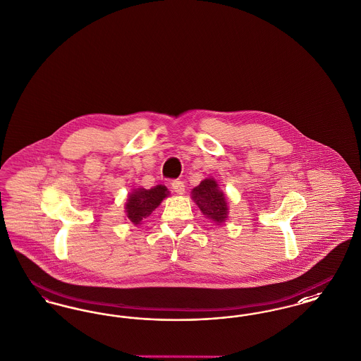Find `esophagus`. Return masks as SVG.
<instances>
[{
	"instance_id": "esophagus-1",
	"label": "esophagus",
	"mask_w": 361,
	"mask_h": 361,
	"mask_svg": "<svg viewBox=\"0 0 361 361\" xmlns=\"http://www.w3.org/2000/svg\"><path fill=\"white\" fill-rule=\"evenodd\" d=\"M172 189L177 193V195H184L185 192V185L183 181L180 180H173L172 181Z\"/></svg>"
}]
</instances>
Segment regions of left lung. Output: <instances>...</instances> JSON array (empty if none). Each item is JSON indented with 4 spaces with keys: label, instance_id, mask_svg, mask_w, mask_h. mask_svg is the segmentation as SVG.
Here are the masks:
<instances>
[{
    "label": "left lung",
    "instance_id": "8db88e82",
    "mask_svg": "<svg viewBox=\"0 0 361 361\" xmlns=\"http://www.w3.org/2000/svg\"><path fill=\"white\" fill-rule=\"evenodd\" d=\"M192 199L202 209L203 215L216 224H222L227 219V203L224 192L219 190L218 184L212 178L203 180L192 190Z\"/></svg>",
    "mask_w": 361,
    "mask_h": 361
}]
</instances>
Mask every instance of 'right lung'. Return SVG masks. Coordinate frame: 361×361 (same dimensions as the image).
Returning a JSON list of instances; mask_svg holds the SVG:
<instances>
[{"instance_id": "add662e5", "label": "right lung", "mask_w": 361, "mask_h": 361, "mask_svg": "<svg viewBox=\"0 0 361 361\" xmlns=\"http://www.w3.org/2000/svg\"><path fill=\"white\" fill-rule=\"evenodd\" d=\"M166 195L168 189L164 185H157L152 189L137 188L127 199V218L134 224H140L143 218L149 216L155 208L161 204Z\"/></svg>"}]
</instances>
